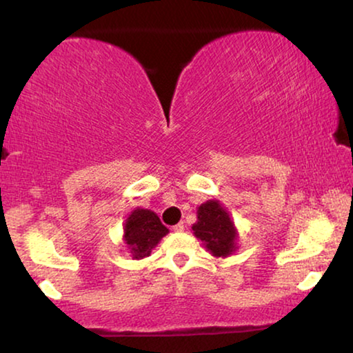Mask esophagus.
Masks as SVG:
<instances>
[{
  "mask_svg": "<svg viewBox=\"0 0 353 353\" xmlns=\"http://www.w3.org/2000/svg\"><path fill=\"white\" fill-rule=\"evenodd\" d=\"M183 230H185V225H183V223H178V225L173 226V231H176V233H180V231H183Z\"/></svg>",
  "mask_w": 353,
  "mask_h": 353,
  "instance_id": "1",
  "label": "esophagus"
}]
</instances>
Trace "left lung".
<instances>
[{
    "label": "left lung",
    "instance_id": "1",
    "mask_svg": "<svg viewBox=\"0 0 353 353\" xmlns=\"http://www.w3.org/2000/svg\"><path fill=\"white\" fill-rule=\"evenodd\" d=\"M192 231L216 257H226L234 250V225L216 201H209L199 207Z\"/></svg>",
    "mask_w": 353,
    "mask_h": 353
}]
</instances>
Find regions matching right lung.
<instances>
[{
    "instance_id": "obj_1",
    "label": "right lung",
    "mask_w": 353,
    "mask_h": 353,
    "mask_svg": "<svg viewBox=\"0 0 353 353\" xmlns=\"http://www.w3.org/2000/svg\"><path fill=\"white\" fill-rule=\"evenodd\" d=\"M168 233L159 216L151 210L137 209L125 223V241L134 259L146 257L151 249Z\"/></svg>"
}]
</instances>
